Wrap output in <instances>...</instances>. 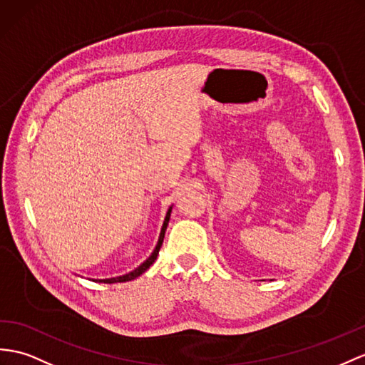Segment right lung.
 Instances as JSON below:
<instances>
[{"instance_id": "obj_1", "label": "right lung", "mask_w": 365, "mask_h": 365, "mask_svg": "<svg viewBox=\"0 0 365 365\" xmlns=\"http://www.w3.org/2000/svg\"><path fill=\"white\" fill-rule=\"evenodd\" d=\"M170 212H172V209H168V212H167V217H165V220H164V225H163V229H161V235H159V242H158V245H156V247H155V251H153V254L148 257V259L142 263L139 268H136L135 271H131V272H128V274H125V275H122V277H115V279H106V280H101V282H103V283H119V282H128V280H133V279H136V277H139V275L142 274V272H145L150 266L153 264V262L156 260V257H158V254H159V250H161V245H163V242H164V234H165V229H167V225H168V220H170Z\"/></svg>"}]
</instances>
